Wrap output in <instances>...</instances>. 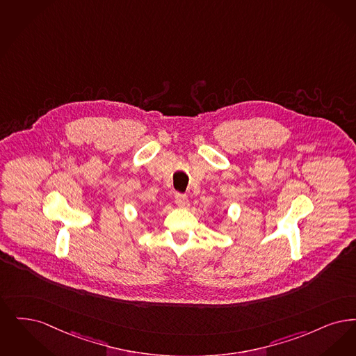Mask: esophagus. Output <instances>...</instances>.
Segmentation results:
<instances>
[{
    "mask_svg": "<svg viewBox=\"0 0 356 356\" xmlns=\"http://www.w3.org/2000/svg\"><path fill=\"white\" fill-rule=\"evenodd\" d=\"M175 203L179 206V207H188L190 206V202L186 198V195L184 194H175Z\"/></svg>",
    "mask_w": 356,
    "mask_h": 356,
    "instance_id": "34e87169",
    "label": "esophagus"
}]
</instances>
